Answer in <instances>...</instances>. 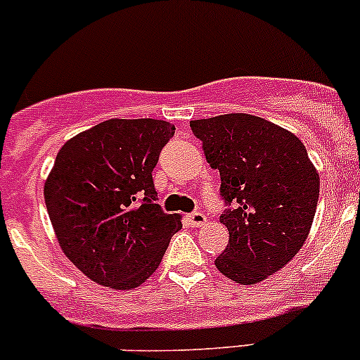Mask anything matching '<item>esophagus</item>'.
<instances>
[{"label": "esophagus", "instance_id": "esophagus-1", "mask_svg": "<svg viewBox=\"0 0 360 360\" xmlns=\"http://www.w3.org/2000/svg\"><path fill=\"white\" fill-rule=\"evenodd\" d=\"M186 219H188V223H190V226H193V228L203 226V224L207 223V217L203 216L202 212H191V214H188Z\"/></svg>", "mask_w": 360, "mask_h": 360}]
</instances>
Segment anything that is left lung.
I'll return each mask as SVG.
<instances>
[{
    "mask_svg": "<svg viewBox=\"0 0 360 360\" xmlns=\"http://www.w3.org/2000/svg\"><path fill=\"white\" fill-rule=\"evenodd\" d=\"M212 169L219 170L230 242L214 264L237 284H257L284 268L310 233L319 174L307 148L259 116L231 112L190 122Z\"/></svg>",
    "mask_w": 360,
    "mask_h": 360,
    "instance_id": "8db88e82",
    "label": "left lung"
}]
</instances>
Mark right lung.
<instances>
[{"label":"right lung","instance_id":"1","mask_svg":"<svg viewBox=\"0 0 360 360\" xmlns=\"http://www.w3.org/2000/svg\"><path fill=\"white\" fill-rule=\"evenodd\" d=\"M176 127L163 120H108L69 139L45 183V203L64 254L90 281L134 289L158 268L177 214L153 184Z\"/></svg>","mask_w":360,"mask_h":360}]
</instances>
